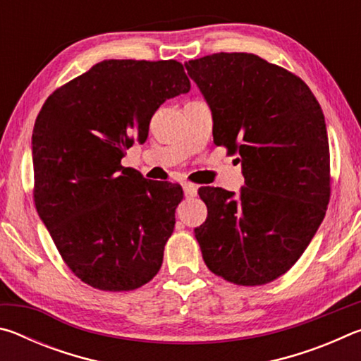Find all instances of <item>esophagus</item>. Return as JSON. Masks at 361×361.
Instances as JSON below:
<instances>
[{
    "mask_svg": "<svg viewBox=\"0 0 361 361\" xmlns=\"http://www.w3.org/2000/svg\"><path fill=\"white\" fill-rule=\"evenodd\" d=\"M183 191H185V195L188 199H191L197 195V186H194L192 183H183Z\"/></svg>",
    "mask_w": 361,
    "mask_h": 361,
    "instance_id": "obj_1",
    "label": "esophagus"
}]
</instances>
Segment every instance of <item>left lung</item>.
Listing matches in <instances>:
<instances>
[{
  "label": "left lung",
  "mask_w": 361,
  "mask_h": 361,
  "mask_svg": "<svg viewBox=\"0 0 361 361\" xmlns=\"http://www.w3.org/2000/svg\"><path fill=\"white\" fill-rule=\"evenodd\" d=\"M213 116V142L239 151V194L200 188L209 216L195 228L207 267L255 286L304 253L329 200L325 116L301 78L255 54L219 52L185 63Z\"/></svg>",
  "instance_id": "8db88e82"
}]
</instances>
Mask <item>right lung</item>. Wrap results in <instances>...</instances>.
<instances>
[{"instance_id": "right-lung-1", "label": "right lung", "mask_w": 361, "mask_h": 361, "mask_svg": "<svg viewBox=\"0 0 361 361\" xmlns=\"http://www.w3.org/2000/svg\"><path fill=\"white\" fill-rule=\"evenodd\" d=\"M191 82L176 60H103L57 89L36 118L35 205L75 276L103 291L140 288L162 266L180 185L122 167L164 102Z\"/></svg>"}]
</instances>
